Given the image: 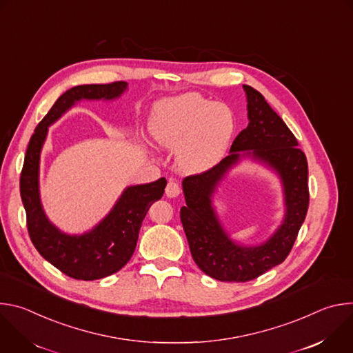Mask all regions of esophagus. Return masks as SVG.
I'll return each mask as SVG.
<instances>
[{"label": "esophagus", "instance_id": "1", "mask_svg": "<svg viewBox=\"0 0 353 353\" xmlns=\"http://www.w3.org/2000/svg\"><path fill=\"white\" fill-rule=\"evenodd\" d=\"M165 192H166V195H168L169 198H173V196H177V195L181 192V188H180V185H179L177 181L170 180V181L168 183V185H166Z\"/></svg>", "mask_w": 353, "mask_h": 353}]
</instances>
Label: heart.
<instances>
[{
    "label": "heart",
    "instance_id": "1",
    "mask_svg": "<svg viewBox=\"0 0 353 353\" xmlns=\"http://www.w3.org/2000/svg\"><path fill=\"white\" fill-rule=\"evenodd\" d=\"M149 130L159 146L177 149L183 172L201 173L223 158L236 130V117L225 103L185 93L161 102Z\"/></svg>",
    "mask_w": 353,
    "mask_h": 353
}]
</instances>
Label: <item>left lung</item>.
Masks as SVG:
<instances>
[{
    "instance_id": "1",
    "label": "left lung",
    "mask_w": 353,
    "mask_h": 353,
    "mask_svg": "<svg viewBox=\"0 0 353 353\" xmlns=\"http://www.w3.org/2000/svg\"><path fill=\"white\" fill-rule=\"evenodd\" d=\"M244 90L250 123L234 138L232 154L214 168L183 180L187 205L180 210V219L192 260L201 271L222 282H248L283 263L305 222L310 201L307 159L297 146L293 132L259 90L248 85H244ZM239 150H250L270 163L281 174L285 187V221L277 233L259 248L233 243L210 207L214 185L238 160Z\"/></svg>"
}]
</instances>
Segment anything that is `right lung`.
Instances as JSON below:
<instances>
[{"label": "right lung", "mask_w": 353, "mask_h": 353, "mask_svg": "<svg viewBox=\"0 0 353 353\" xmlns=\"http://www.w3.org/2000/svg\"><path fill=\"white\" fill-rule=\"evenodd\" d=\"M127 82L79 85L63 93L50 112L37 124L30 137L23 168L21 172V198L26 211L29 237L50 264L70 278L94 281L120 271L134 254L142 221L155 201L161 199L166 179L128 187L113 211L92 232L82 236H68L50 223L41 210L39 198V157L47 127L54 123L75 100L113 99L127 88Z\"/></svg>", "instance_id": "right-lung-1"}]
</instances>
